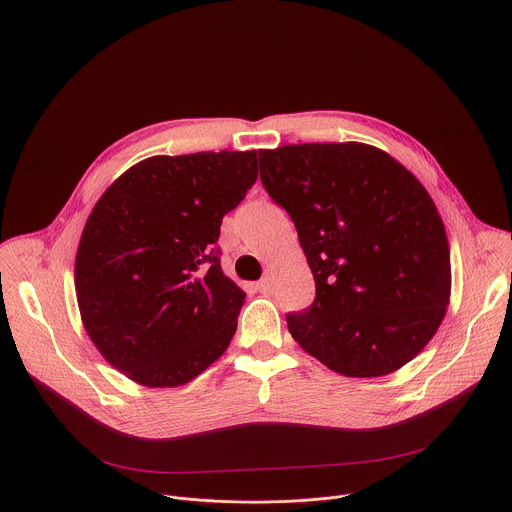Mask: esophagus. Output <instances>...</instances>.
Listing matches in <instances>:
<instances>
[{
	"mask_svg": "<svg viewBox=\"0 0 512 512\" xmlns=\"http://www.w3.org/2000/svg\"><path fill=\"white\" fill-rule=\"evenodd\" d=\"M273 287H275V279H273V275H265V277L257 283V289L261 291V294H271Z\"/></svg>",
	"mask_w": 512,
	"mask_h": 512,
	"instance_id": "esophagus-1",
	"label": "esophagus"
}]
</instances>
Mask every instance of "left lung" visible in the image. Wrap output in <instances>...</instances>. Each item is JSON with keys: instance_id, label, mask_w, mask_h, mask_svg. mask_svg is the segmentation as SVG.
I'll return each mask as SVG.
<instances>
[{"instance_id": "1", "label": "left lung", "mask_w": 512, "mask_h": 512, "mask_svg": "<svg viewBox=\"0 0 512 512\" xmlns=\"http://www.w3.org/2000/svg\"><path fill=\"white\" fill-rule=\"evenodd\" d=\"M259 170L316 281L314 304L287 314L294 340L344 377H383L413 360L452 289L446 229L421 182L358 141L261 150Z\"/></svg>"}]
</instances>
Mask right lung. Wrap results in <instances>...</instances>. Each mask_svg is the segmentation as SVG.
Returning a JSON list of instances; mask_svg holds the SVG:
<instances>
[{
  "label": "right lung",
  "mask_w": 512,
  "mask_h": 512,
  "mask_svg": "<svg viewBox=\"0 0 512 512\" xmlns=\"http://www.w3.org/2000/svg\"><path fill=\"white\" fill-rule=\"evenodd\" d=\"M257 180V152L154 156L99 198L75 287L87 334L143 387H180L221 356L245 291L221 269L223 216Z\"/></svg>",
  "instance_id": "right-lung-1"
}]
</instances>
